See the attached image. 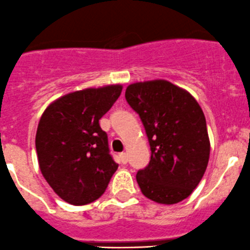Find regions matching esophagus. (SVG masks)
Wrapping results in <instances>:
<instances>
[{
	"mask_svg": "<svg viewBox=\"0 0 250 250\" xmlns=\"http://www.w3.org/2000/svg\"><path fill=\"white\" fill-rule=\"evenodd\" d=\"M119 158H120V162H122L123 164H126V163L128 162V157H127V154H126V153H120Z\"/></svg>",
	"mask_w": 250,
	"mask_h": 250,
	"instance_id": "esophagus-1",
	"label": "esophagus"
}]
</instances>
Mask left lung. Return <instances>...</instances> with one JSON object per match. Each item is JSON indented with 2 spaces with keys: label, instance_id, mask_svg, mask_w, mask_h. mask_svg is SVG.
Returning <instances> with one entry per match:
<instances>
[{
  "label": "left lung",
  "instance_id": "left-lung-1",
  "mask_svg": "<svg viewBox=\"0 0 250 250\" xmlns=\"http://www.w3.org/2000/svg\"><path fill=\"white\" fill-rule=\"evenodd\" d=\"M125 98L140 115L152 153L149 164L136 175L141 191L160 204L184 201L208 167L210 142L203 110L191 93L167 80L131 83Z\"/></svg>",
  "mask_w": 250,
  "mask_h": 250
}]
</instances>
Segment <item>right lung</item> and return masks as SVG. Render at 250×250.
Masks as SVG:
<instances>
[{"mask_svg":"<svg viewBox=\"0 0 250 250\" xmlns=\"http://www.w3.org/2000/svg\"><path fill=\"white\" fill-rule=\"evenodd\" d=\"M122 85L68 93L46 108L36 131L40 170L66 203L85 206L104 193L118 164L100 119L122 93Z\"/></svg>","mask_w":250,"mask_h":250,"instance_id":"obj_1","label":"right lung"}]
</instances>
